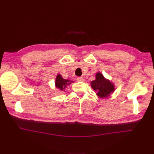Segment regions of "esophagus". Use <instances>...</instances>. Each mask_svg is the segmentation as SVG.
<instances>
[{
  "label": "esophagus",
  "instance_id": "obj_1",
  "mask_svg": "<svg viewBox=\"0 0 154 154\" xmlns=\"http://www.w3.org/2000/svg\"><path fill=\"white\" fill-rule=\"evenodd\" d=\"M77 81L78 82H84L85 80H84V78H83V77L79 76V77L77 78Z\"/></svg>",
  "mask_w": 154,
  "mask_h": 154
}]
</instances>
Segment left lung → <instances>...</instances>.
<instances>
[{
  "label": "left lung",
  "instance_id": "1",
  "mask_svg": "<svg viewBox=\"0 0 154 154\" xmlns=\"http://www.w3.org/2000/svg\"><path fill=\"white\" fill-rule=\"evenodd\" d=\"M95 78L94 80L91 82V86L96 92V95L100 98H105L114 92V83L105 78L101 72H97Z\"/></svg>",
  "mask_w": 154,
  "mask_h": 154
}]
</instances>
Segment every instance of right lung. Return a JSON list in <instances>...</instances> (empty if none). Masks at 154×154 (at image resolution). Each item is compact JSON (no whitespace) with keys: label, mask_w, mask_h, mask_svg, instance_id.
Returning <instances> with one entry per match:
<instances>
[{"label":"right lung","mask_w":154,"mask_h":154,"mask_svg":"<svg viewBox=\"0 0 154 154\" xmlns=\"http://www.w3.org/2000/svg\"><path fill=\"white\" fill-rule=\"evenodd\" d=\"M74 82L71 80H66L63 78L62 76L60 74H58L57 77H56L55 80V87L61 91H64L66 88L71 84Z\"/></svg>","instance_id":"right-lung-1"}]
</instances>
